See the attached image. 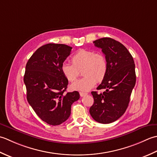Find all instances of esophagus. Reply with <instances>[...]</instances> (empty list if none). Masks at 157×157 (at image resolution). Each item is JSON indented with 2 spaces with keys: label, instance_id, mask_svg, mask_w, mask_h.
<instances>
[{
  "label": "esophagus",
  "instance_id": "obj_1",
  "mask_svg": "<svg viewBox=\"0 0 157 157\" xmlns=\"http://www.w3.org/2000/svg\"><path fill=\"white\" fill-rule=\"evenodd\" d=\"M79 94H80V95H81V97H83V96H85V95H86L87 94V93H84V92H80Z\"/></svg>",
  "mask_w": 157,
  "mask_h": 157
}]
</instances>
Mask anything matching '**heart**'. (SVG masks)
<instances>
[{
	"instance_id": "obj_1",
	"label": "heart",
	"mask_w": 157,
	"mask_h": 157,
	"mask_svg": "<svg viewBox=\"0 0 157 157\" xmlns=\"http://www.w3.org/2000/svg\"><path fill=\"white\" fill-rule=\"evenodd\" d=\"M72 64L63 62L61 65V72L68 81H75L78 76V70L82 69L84 77L72 83V90L88 91L94 87L96 80L101 82L108 71V62L104 54L94 51L79 49L71 57Z\"/></svg>"
}]
</instances>
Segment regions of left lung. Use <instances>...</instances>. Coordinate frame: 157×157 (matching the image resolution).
<instances>
[{
    "label": "left lung",
    "mask_w": 157,
    "mask_h": 157,
    "mask_svg": "<svg viewBox=\"0 0 157 157\" xmlns=\"http://www.w3.org/2000/svg\"><path fill=\"white\" fill-rule=\"evenodd\" d=\"M94 43L105 55L108 71L97 88L105 91L91 92L94 103L89 113L95 121L108 124L119 119L127 110L136 81L135 63L129 51L119 41L101 38Z\"/></svg>",
    "instance_id": "1"
}]
</instances>
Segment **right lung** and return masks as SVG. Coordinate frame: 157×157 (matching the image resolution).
Masks as SVG:
<instances>
[{
  "label": "right lung",
  "instance_id": "right-lung-1",
  "mask_svg": "<svg viewBox=\"0 0 157 157\" xmlns=\"http://www.w3.org/2000/svg\"><path fill=\"white\" fill-rule=\"evenodd\" d=\"M72 49L63 44H44L25 66L27 100L40 119L52 125H59L68 119L71 105L80 98L78 91L65 93L68 81L60 70Z\"/></svg>",
  "mask_w": 157,
  "mask_h": 157
}]
</instances>
